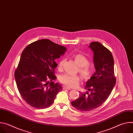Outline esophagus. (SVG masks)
Instances as JSON below:
<instances>
[{"label": "esophagus", "instance_id": "obj_1", "mask_svg": "<svg viewBox=\"0 0 133 133\" xmlns=\"http://www.w3.org/2000/svg\"><path fill=\"white\" fill-rule=\"evenodd\" d=\"M63 88L64 89H68V90H70V89H71L69 87H67V86H63Z\"/></svg>", "mask_w": 133, "mask_h": 133}]
</instances>
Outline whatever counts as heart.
Segmentation results:
<instances>
[{
	"instance_id": "heart-1",
	"label": "heart",
	"mask_w": 133,
	"mask_h": 133,
	"mask_svg": "<svg viewBox=\"0 0 133 133\" xmlns=\"http://www.w3.org/2000/svg\"><path fill=\"white\" fill-rule=\"evenodd\" d=\"M75 62L79 66L78 71L82 76L85 79H88L90 78L94 71V66L89 63V59L82 54H76L73 56ZM65 59L63 58L58 63V69L62 70L63 67ZM61 83L69 87H76L78 86L81 81V77L79 75H71L68 73L61 75L59 78Z\"/></svg>"
}]
</instances>
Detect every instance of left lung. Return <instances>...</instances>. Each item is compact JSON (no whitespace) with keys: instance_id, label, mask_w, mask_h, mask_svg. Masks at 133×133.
I'll use <instances>...</instances> for the list:
<instances>
[{"instance_id":"left-lung-1","label":"left lung","mask_w":133,"mask_h":133,"mask_svg":"<svg viewBox=\"0 0 133 133\" xmlns=\"http://www.w3.org/2000/svg\"><path fill=\"white\" fill-rule=\"evenodd\" d=\"M89 47L94 52L96 69V72L85 86V89L90 92H82L78 99L71 103L73 107L82 111L93 110L102 105L109 96L116 82L114 61L110 50L97 42L91 43Z\"/></svg>"}]
</instances>
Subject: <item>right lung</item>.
<instances>
[{
  "mask_svg": "<svg viewBox=\"0 0 133 133\" xmlns=\"http://www.w3.org/2000/svg\"><path fill=\"white\" fill-rule=\"evenodd\" d=\"M66 50L65 47L45 39L30 44L22 52L15 78L19 92L30 106L47 108L62 90L61 85L53 82L57 78L55 69L57 64L55 60Z\"/></svg>",
  "mask_w": 133,
  "mask_h": 133,
  "instance_id": "add662e5",
  "label": "right lung"
}]
</instances>
